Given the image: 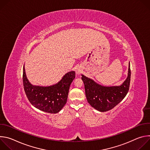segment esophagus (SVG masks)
Returning a JSON list of instances; mask_svg holds the SVG:
<instances>
[{
    "label": "esophagus",
    "mask_w": 150,
    "mask_h": 150,
    "mask_svg": "<svg viewBox=\"0 0 150 150\" xmlns=\"http://www.w3.org/2000/svg\"><path fill=\"white\" fill-rule=\"evenodd\" d=\"M82 72V69L80 68H78L76 69V74H80Z\"/></svg>",
    "instance_id": "obj_1"
}]
</instances>
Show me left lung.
I'll return each mask as SVG.
<instances>
[{"label":"left lung","mask_w":150,"mask_h":150,"mask_svg":"<svg viewBox=\"0 0 150 150\" xmlns=\"http://www.w3.org/2000/svg\"><path fill=\"white\" fill-rule=\"evenodd\" d=\"M130 63L127 77L120 86L104 87L97 83L93 79L82 75L85 91L88 103L95 109L101 112L109 111L117 105L126 96L131 81Z\"/></svg>","instance_id":"1"}]
</instances>
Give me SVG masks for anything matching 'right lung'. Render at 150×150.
Masks as SVG:
<instances>
[{
  "label": "right lung",
  "mask_w": 150,
  "mask_h": 150,
  "mask_svg": "<svg viewBox=\"0 0 150 150\" xmlns=\"http://www.w3.org/2000/svg\"><path fill=\"white\" fill-rule=\"evenodd\" d=\"M23 77L24 91L30 103L41 111L57 113L67 103L69 87L75 78V72H68L59 82L49 87L33 85L27 78L24 65Z\"/></svg>",
  "instance_id": "add662e5"
}]
</instances>
